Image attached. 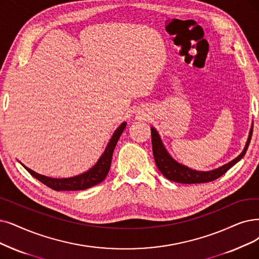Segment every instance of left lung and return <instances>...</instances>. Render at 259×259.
<instances>
[{"instance_id": "1", "label": "left lung", "mask_w": 259, "mask_h": 259, "mask_svg": "<svg viewBox=\"0 0 259 259\" xmlns=\"http://www.w3.org/2000/svg\"><path fill=\"white\" fill-rule=\"evenodd\" d=\"M252 133H253V128H251V131H250L249 139H247V141H246L243 152L237 158H235L231 162L226 163L215 170L202 172V171H195V170L189 169L187 167H185V165L175 161L163 148V144L161 143V140L158 136L157 132L155 131V128L152 127L151 128L152 149H153L155 163H156L158 170L161 172V174L165 179H168L175 183L201 184V183L212 182L217 179H219L220 177H222L224 173L227 172V170H230L235 163H237L244 156L247 148H249V144H250V141L252 138Z\"/></svg>"}]
</instances>
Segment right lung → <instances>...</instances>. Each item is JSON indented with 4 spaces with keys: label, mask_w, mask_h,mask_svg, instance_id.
I'll return each instance as SVG.
<instances>
[{
    "label": "right lung",
    "mask_w": 259,
    "mask_h": 259,
    "mask_svg": "<svg viewBox=\"0 0 259 259\" xmlns=\"http://www.w3.org/2000/svg\"><path fill=\"white\" fill-rule=\"evenodd\" d=\"M126 126V123L123 122L121 125L116 130V132L113 133V135L107 144L105 152L103 153L101 158L99 161L96 163L94 168H91L89 171L82 173L80 175H77V177L74 178H70V179H51L44 177V175H40L30 169L24 167L27 172L37 179L39 182L45 184L48 186L49 188L56 190V191H61V190H67V191H75V190H85L88 189L92 186H96L100 184L105 180L107 177L108 171L110 169V164H111V158H112V153L113 150L116 148V144L121 136V134L123 133L124 128Z\"/></svg>",
    "instance_id": "add662e5"
}]
</instances>
